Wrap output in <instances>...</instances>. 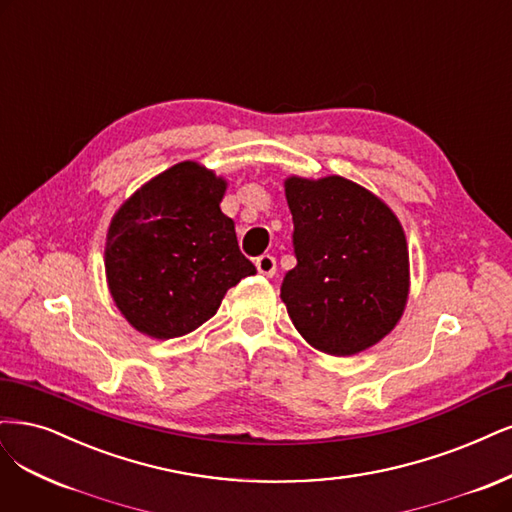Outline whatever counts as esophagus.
Instances as JSON below:
<instances>
[{
  "instance_id": "1",
  "label": "esophagus",
  "mask_w": 512,
  "mask_h": 512,
  "mask_svg": "<svg viewBox=\"0 0 512 512\" xmlns=\"http://www.w3.org/2000/svg\"><path fill=\"white\" fill-rule=\"evenodd\" d=\"M256 269L264 277H273L275 269H277V262H275V258L271 254H262L260 258H256Z\"/></svg>"
}]
</instances>
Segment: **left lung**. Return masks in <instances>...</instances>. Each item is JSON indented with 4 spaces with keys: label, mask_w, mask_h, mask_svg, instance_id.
Segmentation results:
<instances>
[{
    "label": "left lung",
    "mask_w": 512,
    "mask_h": 512,
    "mask_svg": "<svg viewBox=\"0 0 512 512\" xmlns=\"http://www.w3.org/2000/svg\"><path fill=\"white\" fill-rule=\"evenodd\" d=\"M296 267L281 301L301 337L328 356H356L390 334L409 301V245L394 211L341 175L284 182Z\"/></svg>",
    "instance_id": "left-lung-1"
}]
</instances>
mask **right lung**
Segmentation results:
<instances>
[{"label":"right lung","instance_id":"1","mask_svg":"<svg viewBox=\"0 0 512 512\" xmlns=\"http://www.w3.org/2000/svg\"><path fill=\"white\" fill-rule=\"evenodd\" d=\"M226 180L182 161L137 188L105 237V279L118 311L152 339H175L214 317L256 267L222 214Z\"/></svg>","mask_w":512,"mask_h":512}]
</instances>
